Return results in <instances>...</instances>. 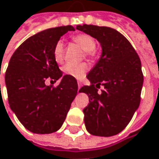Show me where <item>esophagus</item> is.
Listing matches in <instances>:
<instances>
[{"mask_svg": "<svg viewBox=\"0 0 159 159\" xmlns=\"http://www.w3.org/2000/svg\"><path fill=\"white\" fill-rule=\"evenodd\" d=\"M80 88H81V84L79 82V83H78V91H80Z\"/></svg>", "mask_w": 159, "mask_h": 159, "instance_id": "esophagus-1", "label": "esophagus"}]
</instances>
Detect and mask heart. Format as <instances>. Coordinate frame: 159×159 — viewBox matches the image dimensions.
<instances>
[{
	"label": "heart",
	"mask_w": 159,
	"mask_h": 159,
	"mask_svg": "<svg viewBox=\"0 0 159 159\" xmlns=\"http://www.w3.org/2000/svg\"><path fill=\"white\" fill-rule=\"evenodd\" d=\"M74 42L79 44L84 51L88 52L89 55H92L94 53V49L96 47V41L92 36L87 34H79L73 36ZM53 58L55 61L59 64L63 63L64 61V45L62 41H58L53 48ZM89 70V65L87 63L80 64H67L63 68V71L67 75L73 77L77 80L82 79L86 75Z\"/></svg>",
	"instance_id": "obj_1"
}]
</instances>
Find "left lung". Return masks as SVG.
Returning a JSON list of instances; mask_svg holds the SVG:
<instances>
[{
	"instance_id": "obj_1",
	"label": "left lung",
	"mask_w": 159,
	"mask_h": 159,
	"mask_svg": "<svg viewBox=\"0 0 159 159\" xmlns=\"http://www.w3.org/2000/svg\"><path fill=\"white\" fill-rule=\"evenodd\" d=\"M76 28L96 38L102 48L99 60L87 76L91 85L80 89L89 98L83 110L86 129L92 135L114 136L128 125L139 106L140 60L127 38L114 28L86 24ZM100 84L105 89L99 94Z\"/></svg>"
}]
</instances>
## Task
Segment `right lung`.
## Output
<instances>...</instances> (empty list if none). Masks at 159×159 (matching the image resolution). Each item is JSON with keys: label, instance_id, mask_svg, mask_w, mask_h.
Listing matches in <instances>:
<instances>
[{"label": "right lung", "instance_id": "obj_1", "mask_svg": "<svg viewBox=\"0 0 159 159\" xmlns=\"http://www.w3.org/2000/svg\"><path fill=\"white\" fill-rule=\"evenodd\" d=\"M71 26L48 28L30 36L12 54L5 73L10 107L26 129L45 134L58 131L78 93L75 78L62 75L53 48ZM61 79L56 88L45 85Z\"/></svg>", "mask_w": 159, "mask_h": 159}]
</instances>
